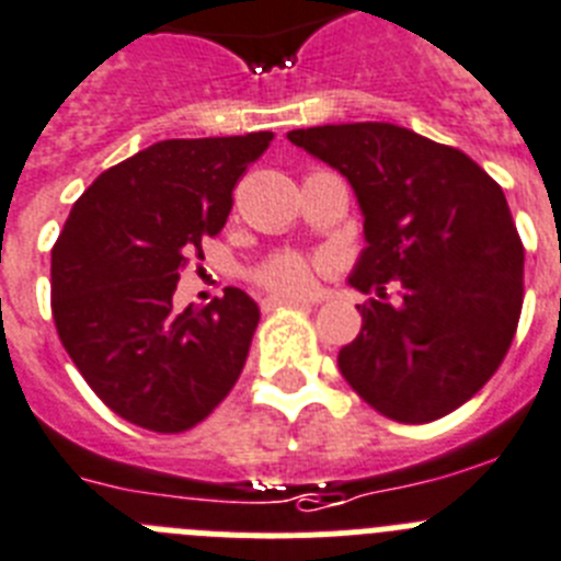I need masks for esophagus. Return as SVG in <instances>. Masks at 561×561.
<instances>
[{"mask_svg": "<svg viewBox=\"0 0 561 561\" xmlns=\"http://www.w3.org/2000/svg\"><path fill=\"white\" fill-rule=\"evenodd\" d=\"M308 305L305 299H294V296H265L262 299V310H276V308H299Z\"/></svg>", "mask_w": 561, "mask_h": 561, "instance_id": "1", "label": "esophagus"}]
</instances>
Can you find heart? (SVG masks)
<instances>
[{"label":"heart","mask_w":561,"mask_h":561,"mask_svg":"<svg viewBox=\"0 0 561 561\" xmlns=\"http://www.w3.org/2000/svg\"><path fill=\"white\" fill-rule=\"evenodd\" d=\"M259 285L273 294H305L313 282V265L302 256H276L259 271Z\"/></svg>","instance_id":"obj_1"}]
</instances>
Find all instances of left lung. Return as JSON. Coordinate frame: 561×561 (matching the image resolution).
<instances>
[{
    "mask_svg": "<svg viewBox=\"0 0 561 561\" xmlns=\"http://www.w3.org/2000/svg\"><path fill=\"white\" fill-rule=\"evenodd\" d=\"M296 148L351 182L365 248L351 285L362 331L339 370L370 408L422 425L456 411L505 359L522 313L525 248L502 187L468 153L390 122L319 125ZM397 278L403 299L387 302Z\"/></svg>",
    "mask_w": 561,
    "mask_h": 561,
    "instance_id": "obj_1",
    "label": "left lung"
}]
</instances>
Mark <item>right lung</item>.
Masks as SVG:
<instances>
[{"label": "right lung", "instance_id": "add662e5", "mask_svg": "<svg viewBox=\"0 0 561 561\" xmlns=\"http://www.w3.org/2000/svg\"><path fill=\"white\" fill-rule=\"evenodd\" d=\"M271 139H164L99 173L70 208L50 253L56 331L93 393L134 425L187 431L242 374L259 305L225 288L208 308L173 310V290Z\"/></svg>", "mask_w": 561, "mask_h": 561}]
</instances>
